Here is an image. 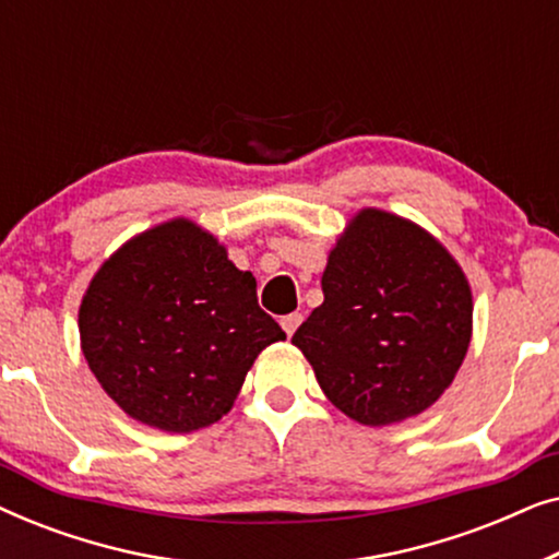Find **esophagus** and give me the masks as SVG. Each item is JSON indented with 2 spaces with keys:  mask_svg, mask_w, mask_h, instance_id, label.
I'll list each match as a JSON object with an SVG mask.
<instances>
[{
  "mask_svg": "<svg viewBox=\"0 0 559 559\" xmlns=\"http://www.w3.org/2000/svg\"><path fill=\"white\" fill-rule=\"evenodd\" d=\"M280 323H282V328H285L287 335H293L297 331V325L302 323V316H300V312H289V316L282 318Z\"/></svg>",
  "mask_w": 559,
  "mask_h": 559,
  "instance_id": "obj_1",
  "label": "esophagus"
}]
</instances>
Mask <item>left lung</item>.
Wrapping results in <instances>:
<instances>
[{"mask_svg": "<svg viewBox=\"0 0 559 559\" xmlns=\"http://www.w3.org/2000/svg\"><path fill=\"white\" fill-rule=\"evenodd\" d=\"M320 285L325 300L293 343L343 415L396 425L445 394L471 346L473 295L430 231L381 209L356 211Z\"/></svg>", "mask_w": 559, "mask_h": 559, "instance_id": "obj_1", "label": "left lung"}]
</instances>
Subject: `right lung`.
Instances as JSON below:
<instances>
[{
  "label": "right lung",
  "mask_w": 559,
  "mask_h": 559,
  "mask_svg": "<svg viewBox=\"0 0 559 559\" xmlns=\"http://www.w3.org/2000/svg\"><path fill=\"white\" fill-rule=\"evenodd\" d=\"M81 350L136 423L195 432L234 407L257 356L287 335L259 308L257 280L190 218L121 243L79 308Z\"/></svg>",
  "instance_id": "1"
}]
</instances>
